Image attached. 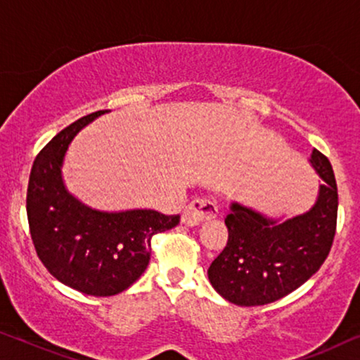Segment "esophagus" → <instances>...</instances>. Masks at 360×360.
<instances>
[{
  "label": "esophagus",
  "mask_w": 360,
  "mask_h": 360,
  "mask_svg": "<svg viewBox=\"0 0 360 360\" xmlns=\"http://www.w3.org/2000/svg\"><path fill=\"white\" fill-rule=\"evenodd\" d=\"M218 214V205L214 201L201 198L195 200L186 206L184 211V216H181V221L188 226H198L203 223V221L213 219Z\"/></svg>",
  "instance_id": "obj_1"
}]
</instances>
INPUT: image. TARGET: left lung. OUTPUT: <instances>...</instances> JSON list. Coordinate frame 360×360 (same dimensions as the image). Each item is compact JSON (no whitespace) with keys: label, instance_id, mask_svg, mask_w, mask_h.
Returning a JSON list of instances; mask_svg holds the SVG:
<instances>
[{"label":"left lung","instance_id":"8db88e82","mask_svg":"<svg viewBox=\"0 0 360 360\" xmlns=\"http://www.w3.org/2000/svg\"><path fill=\"white\" fill-rule=\"evenodd\" d=\"M309 164L324 184L307 213L274 219L231 203L228 244L208 269L216 292L239 307L287 297L313 277L331 250L338 221V186L328 157L314 149Z\"/></svg>","mask_w":360,"mask_h":360}]
</instances>
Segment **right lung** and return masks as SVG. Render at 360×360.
<instances>
[{
	"mask_svg": "<svg viewBox=\"0 0 360 360\" xmlns=\"http://www.w3.org/2000/svg\"><path fill=\"white\" fill-rule=\"evenodd\" d=\"M105 112L72 122L39 152L26 198L39 259L58 282L91 297H111L131 287L149 265L152 236L180 223L179 214L154 210H93L67 190L62 165L68 146Z\"/></svg>",
	"mask_w": 360,
	"mask_h": 360,
	"instance_id": "add662e5",
	"label": "right lung"
}]
</instances>
